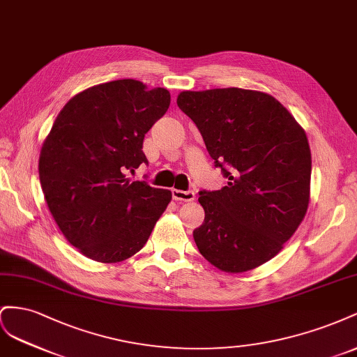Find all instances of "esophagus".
Instances as JSON below:
<instances>
[{
	"label": "esophagus",
	"instance_id": "1",
	"mask_svg": "<svg viewBox=\"0 0 357 357\" xmlns=\"http://www.w3.org/2000/svg\"><path fill=\"white\" fill-rule=\"evenodd\" d=\"M172 196H173V199H175V200H182V202H192V200L196 199L195 191H191V190L184 191V190L173 188L172 190Z\"/></svg>",
	"mask_w": 357,
	"mask_h": 357
}]
</instances>
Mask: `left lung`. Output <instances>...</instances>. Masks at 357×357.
Listing matches in <instances>:
<instances>
[{"mask_svg": "<svg viewBox=\"0 0 357 357\" xmlns=\"http://www.w3.org/2000/svg\"><path fill=\"white\" fill-rule=\"evenodd\" d=\"M179 109L199 128L227 184L199 195L200 254L224 272H245L282 250L310 203L307 135L277 98L260 91H184Z\"/></svg>", "mask_w": 357, "mask_h": 357, "instance_id": "1", "label": "left lung"}]
</instances>
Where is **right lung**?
Instances as JSON below:
<instances>
[{
  "label": "right lung",
  "instance_id": "right-lung-1",
  "mask_svg": "<svg viewBox=\"0 0 357 357\" xmlns=\"http://www.w3.org/2000/svg\"><path fill=\"white\" fill-rule=\"evenodd\" d=\"M169 105L167 89L119 79L82 91L58 114L40 151V184L59 230L84 256H135L166 211L169 190L130 182L127 173L148 165L145 135Z\"/></svg>",
  "mask_w": 357,
  "mask_h": 357
}]
</instances>
